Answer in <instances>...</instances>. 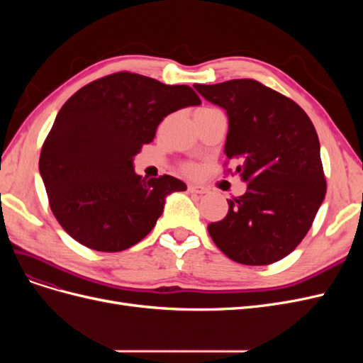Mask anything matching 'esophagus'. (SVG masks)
<instances>
[{
	"instance_id": "34e87169",
	"label": "esophagus",
	"mask_w": 363,
	"mask_h": 363,
	"mask_svg": "<svg viewBox=\"0 0 363 363\" xmlns=\"http://www.w3.org/2000/svg\"><path fill=\"white\" fill-rule=\"evenodd\" d=\"M188 191H189L191 194H195V195L207 194V189L204 188V186H200V184H189V186H188Z\"/></svg>"
}]
</instances>
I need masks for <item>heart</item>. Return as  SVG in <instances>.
Wrapping results in <instances>:
<instances>
[{
	"instance_id": "1",
	"label": "heart",
	"mask_w": 363,
	"mask_h": 363,
	"mask_svg": "<svg viewBox=\"0 0 363 363\" xmlns=\"http://www.w3.org/2000/svg\"><path fill=\"white\" fill-rule=\"evenodd\" d=\"M186 171H188L189 174H195V172H196V168L194 167V164H188V167H186Z\"/></svg>"
}]
</instances>
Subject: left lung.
<instances>
[{"instance_id": "8db88e82", "label": "left lung", "mask_w": 363, "mask_h": 363, "mask_svg": "<svg viewBox=\"0 0 363 363\" xmlns=\"http://www.w3.org/2000/svg\"><path fill=\"white\" fill-rule=\"evenodd\" d=\"M228 118L224 152L240 164L247 192L227 200L228 213L207 230L227 257L269 265L309 232L325 196L320 139L303 108L256 80L194 84Z\"/></svg>"}]
</instances>
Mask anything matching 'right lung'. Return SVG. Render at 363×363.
Segmentation results:
<instances>
[{"instance_id":"1","label":"right lung","mask_w":363,"mask_h":363,"mask_svg":"<svg viewBox=\"0 0 363 363\" xmlns=\"http://www.w3.org/2000/svg\"><path fill=\"white\" fill-rule=\"evenodd\" d=\"M201 100L184 84L116 72L77 91L63 104L40 151L39 171L50 207L71 238L104 252L144 239L167 196L186 191L171 177L145 179L133 157L155 139L164 116Z\"/></svg>"}]
</instances>
